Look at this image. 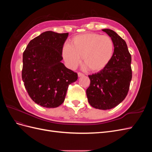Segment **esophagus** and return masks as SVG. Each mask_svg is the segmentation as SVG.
<instances>
[{
	"mask_svg": "<svg viewBox=\"0 0 152 152\" xmlns=\"http://www.w3.org/2000/svg\"><path fill=\"white\" fill-rule=\"evenodd\" d=\"M84 75L83 74V73H81V72H79V73H78V76H79V77H82V76H84Z\"/></svg>",
	"mask_w": 152,
	"mask_h": 152,
	"instance_id": "34e87169",
	"label": "esophagus"
}]
</instances>
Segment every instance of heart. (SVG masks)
Instances as JSON below:
<instances>
[{
	"label": "heart",
	"instance_id": "1",
	"mask_svg": "<svg viewBox=\"0 0 152 152\" xmlns=\"http://www.w3.org/2000/svg\"><path fill=\"white\" fill-rule=\"evenodd\" d=\"M114 44L108 35L86 33L77 35L62 48V56L66 65L74 69L82 63L93 72H98L107 66L112 59Z\"/></svg>",
	"mask_w": 152,
	"mask_h": 152
}]
</instances>
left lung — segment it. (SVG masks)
<instances>
[{"label": "left lung", "mask_w": 152, "mask_h": 152, "mask_svg": "<svg viewBox=\"0 0 152 152\" xmlns=\"http://www.w3.org/2000/svg\"><path fill=\"white\" fill-rule=\"evenodd\" d=\"M112 39V59L103 70L89 75L90 86L86 90L88 102L99 110L115 107L126 98L132 79L131 56L126 42L116 32L103 29Z\"/></svg>", "instance_id": "left-lung-1"}]
</instances>
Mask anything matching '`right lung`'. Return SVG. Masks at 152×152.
I'll use <instances>...</instances> for the list:
<instances>
[{
    "label": "right lung",
    "instance_id": "add662e5",
    "mask_svg": "<svg viewBox=\"0 0 152 152\" xmlns=\"http://www.w3.org/2000/svg\"><path fill=\"white\" fill-rule=\"evenodd\" d=\"M68 36V33L45 31L30 40L23 54L24 86L31 99L43 107L61 105L68 86L78 79L77 73L61 62Z\"/></svg>",
    "mask_w": 152,
    "mask_h": 152
}]
</instances>
